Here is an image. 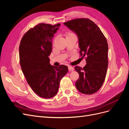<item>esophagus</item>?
I'll list each match as a JSON object with an SVG mask.
<instances>
[{"mask_svg":"<svg viewBox=\"0 0 129 129\" xmlns=\"http://www.w3.org/2000/svg\"><path fill=\"white\" fill-rule=\"evenodd\" d=\"M68 69H69V71H73L74 70V67H72V66H68Z\"/></svg>","mask_w":129,"mask_h":129,"instance_id":"1","label":"esophagus"}]
</instances>
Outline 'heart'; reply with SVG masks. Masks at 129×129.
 I'll return each mask as SVG.
<instances>
[{"label": "heart", "instance_id": "1", "mask_svg": "<svg viewBox=\"0 0 129 129\" xmlns=\"http://www.w3.org/2000/svg\"><path fill=\"white\" fill-rule=\"evenodd\" d=\"M72 34H73V33H67V34H66V37H68V36H71V35H72Z\"/></svg>", "mask_w": 129, "mask_h": 129}]
</instances>
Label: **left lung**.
<instances>
[{
	"instance_id": "8db88e82",
	"label": "left lung",
	"mask_w": 129,
	"mask_h": 129,
	"mask_svg": "<svg viewBox=\"0 0 129 129\" xmlns=\"http://www.w3.org/2000/svg\"><path fill=\"white\" fill-rule=\"evenodd\" d=\"M79 39L81 56H87L83 68L75 66L80 79L76 87L80 92L90 95L102 87L108 66V45L106 38L99 27L89 19L79 18L64 23Z\"/></svg>"
}]
</instances>
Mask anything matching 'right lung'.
<instances>
[{
	"label": "right lung",
	"mask_w": 129,
	"mask_h": 129,
	"mask_svg": "<svg viewBox=\"0 0 129 129\" xmlns=\"http://www.w3.org/2000/svg\"><path fill=\"white\" fill-rule=\"evenodd\" d=\"M60 25L38 24L24 34L19 46L22 71L30 88L42 98L56 95L60 81L68 71L67 66L49 63L52 38Z\"/></svg>",
	"instance_id": "add662e5"
}]
</instances>
